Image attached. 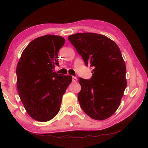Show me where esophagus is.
Listing matches in <instances>:
<instances>
[{
  "label": "esophagus",
  "mask_w": 148,
  "mask_h": 148,
  "mask_svg": "<svg viewBox=\"0 0 148 148\" xmlns=\"http://www.w3.org/2000/svg\"><path fill=\"white\" fill-rule=\"evenodd\" d=\"M77 80H78V78H77V77H72V81H73V82H77Z\"/></svg>",
  "instance_id": "obj_1"
}]
</instances>
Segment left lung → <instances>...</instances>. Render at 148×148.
I'll return each instance as SVG.
<instances>
[{
  "label": "left lung",
  "mask_w": 148,
  "mask_h": 148,
  "mask_svg": "<svg viewBox=\"0 0 148 148\" xmlns=\"http://www.w3.org/2000/svg\"><path fill=\"white\" fill-rule=\"evenodd\" d=\"M68 38L86 65L94 69L90 79L79 78V105L92 119H108L119 107L127 84L126 65L120 49L112 40L99 34L77 33Z\"/></svg>",
  "instance_id": "8db88e82"
}]
</instances>
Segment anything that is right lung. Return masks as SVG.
I'll list each match as a JSON object with an SVG mask.
<instances>
[{
	"label": "right lung",
	"instance_id": "add662e5",
	"mask_svg": "<svg viewBox=\"0 0 148 148\" xmlns=\"http://www.w3.org/2000/svg\"><path fill=\"white\" fill-rule=\"evenodd\" d=\"M60 36L44 35L33 40L21 53L16 66L17 89L28 115L45 122L59 112L62 96L72 77L53 72L58 52L64 45Z\"/></svg>",
	"mask_w": 148,
	"mask_h": 148
}]
</instances>
